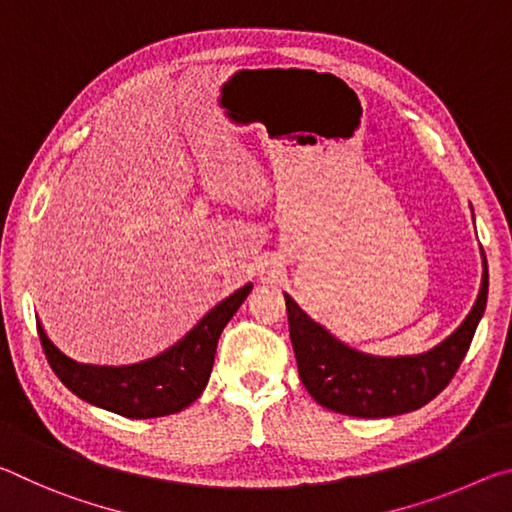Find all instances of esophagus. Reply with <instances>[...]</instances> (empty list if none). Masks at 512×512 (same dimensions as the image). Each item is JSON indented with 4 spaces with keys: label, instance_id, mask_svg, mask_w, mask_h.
<instances>
[{
    "label": "esophagus",
    "instance_id": "esophagus-1",
    "mask_svg": "<svg viewBox=\"0 0 512 512\" xmlns=\"http://www.w3.org/2000/svg\"><path fill=\"white\" fill-rule=\"evenodd\" d=\"M264 275H266V277H268V275H271V271H266V273H264ZM266 277H264V280H266Z\"/></svg>",
    "mask_w": 512,
    "mask_h": 512
}]
</instances>
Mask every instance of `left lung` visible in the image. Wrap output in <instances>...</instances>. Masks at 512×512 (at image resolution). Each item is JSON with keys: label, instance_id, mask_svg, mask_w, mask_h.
Here are the masks:
<instances>
[{"label": "left lung", "instance_id": "1", "mask_svg": "<svg viewBox=\"0 0 512 512\" xmlns=\"http://www.w3.org/2000/svg\"><path fill=\"white\" fill-rule=\"evenodd\" d=\"M284 300L298 372L309 395L343 415L391 418L431 402L456 375L488 302V262L483 255L479 296L461 327L429 352L406 357H375L354 350L311 320L287 293Z\"/></svg>", "mask_w": 512, "mask_h": 512}]
</instances>
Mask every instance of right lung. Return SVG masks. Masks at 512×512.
I'll return each instance as SVG.
<instances>
[{"label":"right lung","mask_w":512,"mask_h":512,"mask_svg":"<svg viewBox=\"0 0 512 512\" xmlns=\"http://www.w3.org/2000/svg\"><path fill=\"white\" fill-rule=\"evenodd\" d=\"M250 291L253 284L237 289L207 311L194 329H189L169 350L131 366H94L74 361L49 341L38 320L40 343L56 377L81 400L124 418H162L187 409L205 391L223 327L237 314Z\"/></svg>","instance_id":"1"}]
</instances>
